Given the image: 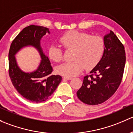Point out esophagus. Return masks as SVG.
<instances>
[{"label": "esophagus", "instance_id": "esophagus-1", "mask_svg": "<svg viewBox=\"0 0 133 133\" xmlns=\"http://www.w3.org/2000/svg\"><path fill=\"white\" fill-rule=\"evenodd\" d=\"M72 78L70 77H66V76H64L63 77V79H66V80H71Z\"/></svg>", "mask_w": 133, "mask_h": 133}]
</instances>
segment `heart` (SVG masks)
<instances>
[{
	"label": "heart",
	"mask_w": 133,
	"mask_h": 133,
	"mask_svg": "<svg viewBox=\"0 0 133 133\" xmlns=\"http://www.w3.org/2000/svg\"><path fill=\"white\" fill-rule=\"evenodd\" d=\"M59 42L65 49H74L72 56L74 61L65 62L57 66L58 74L66 77L79 74L83 69L90 70L101 61L105 51V43L100 36H91L90 33L72 31L65 32L59 38ZM49 56L50 59L59 62L63 59V49L52 45L49 47Z\"/></svg>",
	"instance_id": "1"
}]
</instances>
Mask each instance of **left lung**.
Returning a JSON list of instances; mask_svg holds the SVG:
<instances>
[{
	"mask_svg": "<svg viewBox=\"0 0 133 133\" xmlns=\"http://www.w3.org/2000/svg\"><path fill=\"white\" fill-rule=\"evenodd\" d=\"M105 51L91 74L84 77L77 91L79 99L88 105H97L109 99L121 83L125 64L124 46L112 31L104 38Z\"/></svg>",
	"mask_w": 133,
	"mask_h": 133,
	"instance_id": "8db88e82",
	"label": "left lung"
}]
</instances>
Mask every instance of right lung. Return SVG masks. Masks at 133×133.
Instances as JSON below:
<instances>
[{
  "mask_svg": "<svg viewBox=\"0 0 133 133\" xmlns=\"http://www.w3.org/2000/svg\"><path fill=\"white\" fill-rule=\"evenodd\" d=\"M47 32L50 33L49 29L43 26L26 27L13 39L9 49V76L12 84L22 96L32 102L47 100L62 80L59 75H50L52 67L40 46L41 38ZM29 45L35 46L38 50L42 61L36 71L26 73L17 66L14 55L22 48Z\"/></svg>",
  "mask_w": 133,
  "mask_h": 133,
  "instance_id": "1",
  "label": "right lung"
}]
</instances>
